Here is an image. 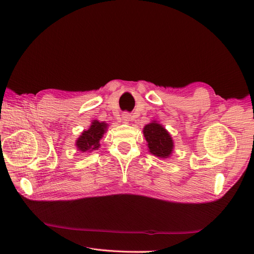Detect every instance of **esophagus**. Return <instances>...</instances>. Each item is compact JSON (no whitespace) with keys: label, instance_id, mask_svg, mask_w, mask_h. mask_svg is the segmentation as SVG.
Listing matches in <instances>:
<instances>
[{"label":"esophagus","instance_id":"1","mask_svg":"<svg viewBox=\"0 0 254 254\" xmlns=\"http://www.w3.org/2000/svg\"><path fill=\"white\" fill-rule=\"evenodd\" d=\"M122 121H123V123H125V124H127V123H129V121H130V114L127 113V112L123 113V114H122Z\"/></svg>","mask_w":254,"mask_h":254}]
</instances>
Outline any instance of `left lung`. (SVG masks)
Wrapping results in <instances>:
<instances>
[{
  "label": "left lung",
  "mask_w": 254,
  "mask_h": 254,
  "mask_svg": "<svg viewBox=\"0 0 254 254\" xmlns=\"http://www.w3.org/2000/svg\"><path fill=\"white\" fill-rule=\"evenodd\" d=\"M148 151L155 157L168 159L174 150V141L170 132L159 122L152 121L143 128Z\"/></svg>",
  "instance_id": "left-lung-1"
}]
</instances>
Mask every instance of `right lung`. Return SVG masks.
<instances>
[{"label":"right lung","instance_id":"1","mask_svg":"<svg viewBox=\"0 0 254 254\" xmlns=\"http://www.w3.org/2000/svg\"><path fill=\"white\" fill-rule=\"evenodd\" d=\"M108 124L105 122H99L97 120H93L91 123L90 127L87 130H83L81 134L76 140L75 146L77 150L81 152H91L93 150H97L101 147V143L104 134L107 132Z\"/></svg>","mask_w":254,"mask_h":254}]
</instances>
